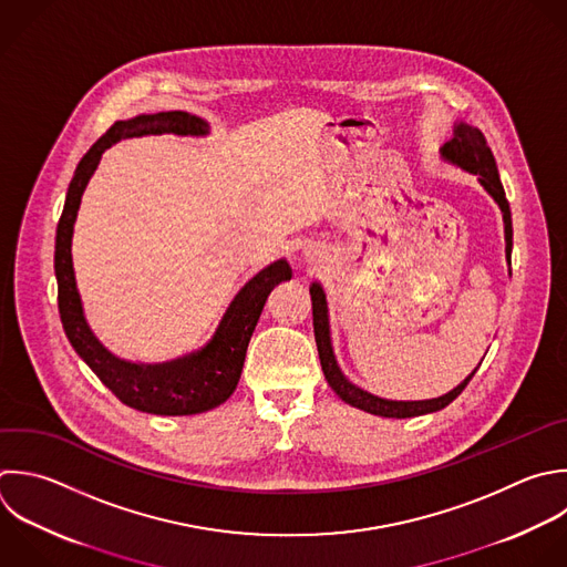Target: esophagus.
I'll list each match as a JSON object with an SVG mask.
<instances>
[{
	"instance_id": "1",
	"label": "esophagus",
	"mask_w": 567,
	"mask_h": 567,
	"mask_svg": "<svg viewBox=\"0 0 567 567\" xmlns=\"http://www.w3.org/2000/svg\"><path fill=\"white\" fill-rule=\"evenodd\" d=\"M303 255H306V259H312V250H306Z\"/></svg>"
}]
</instances>
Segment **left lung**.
Returning a JSON list of instances; mask_svg holds the SVG:
<instances>
[{
	"label": "left lung",
	"instance_id": "obj_1",
	"mask_svg": "<svg viewBox=\"0 0 567 567\" xmlns=\"http://www.w3.org/2000/svg\"><path fill=\"white\" fill-rule=\"evenodd\" d=\"M441 159H445L447 164L474 175L478 179V184L483 186V190L496 202V206L501 208L503 215V230H505V259L509 264L512 259V215H509V204L505 199V190L503 184L498 179V171H496V162L494 155L483 137V133L465 122H454L452 128V140L445 142L441 146ZM310 299H312V326H315V341H317V350H319V359H321V370L326 374L328 385L337 392V396L341 401H346L352 408H359L363 412L377 414V416H388V419H408V416H421V414H430L436 410H443L445 405H450L461 392L463 388L470 383V379L474 377V372L478 370V365L450 392L436 396V399H423V401H392V399H381L359 385H354L339 368L337 357H334V348H332V337H330V317H328V301H326V292L321 288V284H310Z\"/></svg>",
	"mask_w": 567,
	"mask_h": 567
}]
</instances>
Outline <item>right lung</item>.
I'll return each instance as SVG.
<instances>
[{"label":"right lung","mask_w":567,"mask_h":567,"mask_svg":"<svg viewBox=\"0 0 567 567\" xmlns=\"http://www.w3.org/2000/svg\"><path fill=\"white\" fill-rule=\"evenodd\" d=\"M166 133L182 137H206L210 133V126L206 120L184 111L137 115L133 120L115 122L111 131L100 137L82 157L71 179L64 210L58 224L55 277L64 332L75 352L102 379V383L122 403L140 412L186 416L208 412L221 405L235 392L246 361V350L264 310V303L275 286L292 279V268L286 259H277L259 270L235 295L210 341L186 357L166 363H133L115 357L95 337L84 315L71 252L82 195L91 177L95 175L102 155L111 146L131 137Z\"/></svg>","instance_id":"right-lung-1"}]
</instances>
